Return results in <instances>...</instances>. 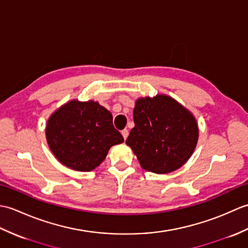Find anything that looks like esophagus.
I'll return each mask as SVG.
<instances>
[{"instance_id": "1", "label": "esophagus", "mask_w": 248, "mask_h": 248, "mask_svg": "<svg viewBox=\"0 0 248 248\" xmlns=\"http://www.w3.org/2000/svg\"><path fill=\"white\" fill-rule=\"evenodd\" d=\"M121 134H123L124 139L125 140H127V138H128V135H129V131L127 129H124L123 131H121Z\"/></svg>"}]
</instances>
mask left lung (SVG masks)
<instances>
[{
    "label": "left lung",
    "mask_w": 248,
    "mask_h": 248,
    "mask_svg": "<svg viewBox=\"0 0 248 248\" xmlns=\"http://www.w3.org/2000/svg\"><path fill=\"white\" fill-rule=\"evenodd\" d=\"M134 128L125 144L147 171L167 173L180 168L195 150L198 125L193 114L166 94L136 100Z\"/></svg>",
    "instance_id": "1"
}]
</instances>
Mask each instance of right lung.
<instances>
[{
  "label": "right lung",
  "instance_id": "obj_1",
  "mask_svg": "<svg viewBox=\"0 0 248 248\" xmlns=\"http://www.w3.org/2000/svg\"><path fill=\"white\" fill-rule=\"evenodd\" d=\"M46 138L56 159L78 171L94 170L110 147L124 143L109 110L93 100H71L56 109L46 123Z\"/></svg>",
  "mask_w": 248,
  "mask_h": 248
}]
</instances>
